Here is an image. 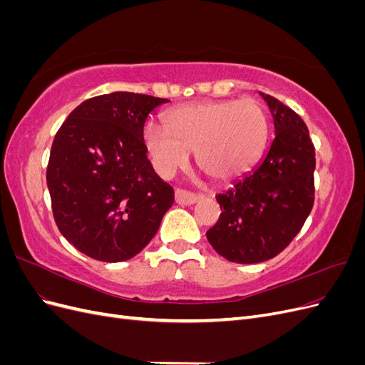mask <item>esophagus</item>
I'll use <instances>...</instances> for the list:
<instances>
[{
    "label": "esophagus",
    "mask_w": 365,
    "mask_h": 365,
    "mask_svg": "<svg viewBox=\"0 0 365 365\" xmlns=\"http://www.w3.org/2000/svg\"><path fill=\"white\" fill-rule=\"evenodd\" d=\"M175 201L181 204V205H193L196 204L197 201H200V196L195 195V193H190V192H185V190H181L178 189L175 192Z\"/></svg>",
    "instance_id": "1"
}]
</instances>
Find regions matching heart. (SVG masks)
I'll return each mask as SVG.
<instances>
[{"instance_id": "obj_1", "label": "heart", "mask_w": 365, "mask_h": 365, "mask_svg": "<svg viewBox=\"0 0 365 365\" xmlns=\"http://www.w3.org/2000/svg\"><path fill=\"white\" fill-rule=\"evenodd\" d=\"M165 120L168 128L149 121L143 130L148 155L163 178L184 169L196 152L207 176L233 180L257 160L268 135L267 114L251 98L184 105Z\"/></svg>"}]
</instances>
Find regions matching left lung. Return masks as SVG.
<instances>
[{"mask_svg": "<svg viewBox=\"0 0 365 365\" xmlns=\"http://www.w3.org/2000/svg\"><path fill=\"white\" fill-rule=\"evenodd\" d=\"M259 94L274 120V140L256 168L216 196L222 213L207 231L217 254L244 264L282 252L314 205L315 149L307 126L277 98Z\"/></svg>", "mask_w": 365, "mask_h": 365, "instance_id": "1", "label": "left lung"}]
</instances>
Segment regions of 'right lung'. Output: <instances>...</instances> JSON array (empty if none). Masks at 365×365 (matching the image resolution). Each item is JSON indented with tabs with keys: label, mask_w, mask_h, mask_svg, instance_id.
I'll list each match as a JSON object with an SVG mask.
<instances>
[{
	"label": "right lung",
	"mask_w": 365,
	"mask_h": 365,
	"mask_svg": "<svg viewBox=\"0 0 365 365\" xmlns=\"http://www.w3.org/2000/svg\"><path fill=\"white\" fill-rule=\"evenodd\" d=\"M168 98L117 91L88 98L54 137L47 185L62 236L101 262L129 260L157 235L173 189L148 160L143 129Z\"/></svg>",
	"instance_id": "obj_1"
}]
</instances>
